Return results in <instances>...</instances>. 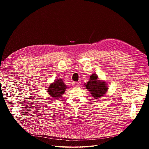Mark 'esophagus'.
Listing matches in <instances>:
<instances>
[{"label":"esophagus","mask_w":149,"mask_h":149,"mask_svg":"<svg viewBox=\"0 0 149 149\" xmlns=\"http://www.w3.org/2000/svg\"><path fill=\"white\" fill-rule=\"evenodd\" d=\"M72 85L74 87H77L79 86V83L77 82H73L72 83Z\"/></svg>","instance_id":"34e87169"}]
</instances>
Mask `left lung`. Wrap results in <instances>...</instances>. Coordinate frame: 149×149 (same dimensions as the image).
Listing matches in <instances>:
<instances>
[{
	"label": "left lung",
	"instance_id": "left-lung-1",
	"mask_svg": "<svg viewBox=\"0 0 149 149\" xmlns=\"http://www.w3.org/2000/svg\"><path fill=\"white\" fill-rule=\"evenodd\" d=\"M85 87L95 99L102 97L107 93L109 88L105 81L98 79L97 75L94 74L90 76V79L85 84Z\"/></svg>",
	"mask_w": 149,
	"mask_h": 149
}]
</instances>
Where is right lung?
<instances>
[{"label": "right lung", "instance_id": "obj_1", "mask_svg": "<svg viewBox=\"0 0 149 149\" xmlns=\"http://www.w3.org/2000/svg\"><path fill=\"white\" fill-rule=\"evenodd\" d=\"M68 88L61 78L56 79L54 82L48 87V93L52 98H60L64 94L65 90Z\"/></svg>", "mask_w": 149, "mask_h": 149}]
</instances>
